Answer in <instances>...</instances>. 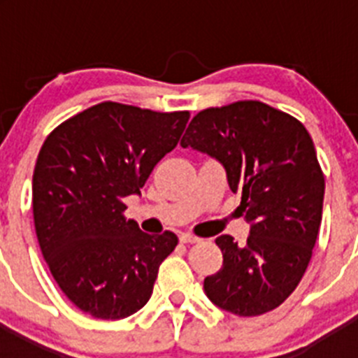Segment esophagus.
<instances>
[{
    "label": "esophagus",
    "instance_id": "34e87169",
    "mask_svg": "<svg viewBox=\"0 0 358 358\" xmlns=\"http://www.w3.org/2000/svg\"><path fill=\"white\" fill-rule=\"evenodd\" d=\"M179 242H181V243H195V242H199V238H197V236H194V235H188V233H182V235L179 236Z\"/></svg>",
    "mask_w": 358,
    "mask_h": 358
}]
</instances>
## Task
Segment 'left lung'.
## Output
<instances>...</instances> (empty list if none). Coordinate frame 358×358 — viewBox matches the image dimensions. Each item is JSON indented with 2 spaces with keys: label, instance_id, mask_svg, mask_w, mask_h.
I'll return each mask as SVG.
<instances>
[{
  "label": "left lung",
  "instance_id": "left-lung-1",
  "mask_svg": "<svg viewBox=\"0 0 358 358\" xmlns=\"http://www.w3.org/2000/svg\"><path fill=\"white\" fill-rule=\"evenodd\" d=\"M181 147L222 164L231 192L242 194L236 211L251 226L245 243L215 238L224 262L204 292L242 317L271 312L301 281L317 240L324 177L314 141L296 118L245 100L201 110Z\"/></svg>",
  "mask_w": 358,
  "mask_h": 358
}]
</instances>
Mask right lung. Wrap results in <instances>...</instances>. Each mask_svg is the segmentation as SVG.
Listing matches in <instances>:
<instances>
[{"mask_svg": "<svg viewBox=\"0 0 358 358\" xmlns=\"http://www.w3.org/2000/svg\"><path fill=\"white\" fill-rule=\"evenodd\" d=\"M188 118L186 110L103 102L44 141L31 179L37 240L57 285L85 314L116 321L150 299L177 236H150L136 220H125L123 199L141 195Z\"/></svg>", "mask_w": 358, "mask_h": 358, "instance_id": "obj_1", "label": "right lung"}]
</instances>
